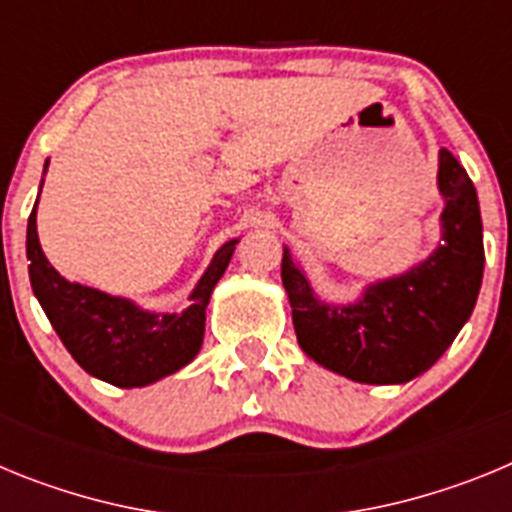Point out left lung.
Listing matches in <instances>:
<instances>
[{
    "instance_id": "left-lung-1",
    "label": "left lung",
    "mask_w": 512,
    "mask_h": 512,
    "mask_svg": "<svg viewBox=\"0 0 512 512\" xmlns=\"http://www.w3.org/2000/svg\"><path fill=\"white\" fill-rule=\"evenodd\" d=\"M443 197L436 251L400 277L382 279L351 305L320 302L305 271L282 256L297 343L320 366L361 384H402L428 372L454 343L485 271L477 189L451 151H438Z\"/></svg>"
}]
</instances>
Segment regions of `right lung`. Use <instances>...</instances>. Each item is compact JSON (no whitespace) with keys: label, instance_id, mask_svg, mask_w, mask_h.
<instances>
[{"label":"right lung","instance_id":"add662e5","mask_svg":"<svg viewBox=\"0 0 512 512\" xmlns=\"http://www.w3.org/2000/svg\"><path fill=\"white\" fill-rule=\"evenodd\" d=\"M35 210L38 200L27 220L30 284L53 330L84 372L115 387H146L179 372L200 354L212 289L228 269L238 241L220 246L189 295L187 310L151 312L133 300L63 279L40 248Z\"/></svg>","mask_w":512,"mask_h":512}]
</instances>
